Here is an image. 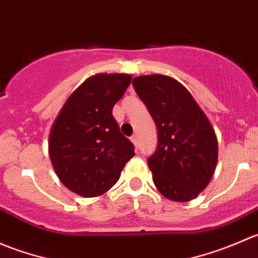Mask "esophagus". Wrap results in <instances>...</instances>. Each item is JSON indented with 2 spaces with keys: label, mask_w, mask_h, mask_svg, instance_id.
I'll list each match as a JSON object with an SVG mask.
<instances>
[{
  "label": "esophagus",
  "mask_w": 258,
  "mask_h": 258,
  "mask_svg": "<svg viewBox=\"0 0 258 258\" xmlns=\"http://www.w3.org/2000/svg\"><path fill=\"white\" fill-rule=\"evenodd\" d=\"M131 141L132 144L135 145V147H136V150L139 148V139H137V135H134V136L131 137Z\"/></svg>",
  "instance_id": "esophagus-1"
}]
</instances>
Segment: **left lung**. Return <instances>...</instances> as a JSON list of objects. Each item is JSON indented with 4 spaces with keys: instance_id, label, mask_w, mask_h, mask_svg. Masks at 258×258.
I'll return each mask as SVG.
<instances>
[{
    "instance_id": "left-lung-1",
    "label": "left lung",
    "mask_w": 258,
    "mask_h": 258,
    "mask_svg": "<svg viewBox=\"0 0 258 258\" xmlns=\"http://www.w3.org/2000/svg\"><path fill=\"white\" fill-rule=\"evenodd\" d=\"M132 85L157 127V147L147 160L153 183L171 201H191L210 183L217 163L212 124L172 77L140 76Z\"/></svg>"
}]
</instances>
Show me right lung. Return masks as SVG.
I'll return each mask as SVG.
<instances>
[{
	"label": "right lung",
	"instance_id": "add662e5",
	"mask_svg": "<svg viewBox=\"0 0 258 258\" xmlns=\"http://www.w3.org/2000/svg\"><path fill=\"white\" fill-rule=\"evenodd\" d=\"M131 75L98 74L72 92L51 127L48 153L62 183L83 197L101 196L118 181L135 147L112 116Z\"/></svg>",
	"mask_w": 258,
	"mask_h": 258
}]
</instances>
